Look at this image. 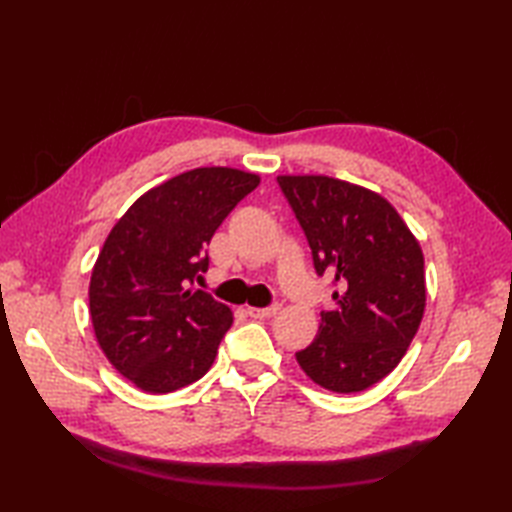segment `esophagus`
Instances as JSON below:
<instances>
[{"mask_svg": "<svg viewBox=\"0 0 512 512\" xmlns=\"http://www.w3.org/2000/svg\"><path fill=\"white\" fill-rule=\"evenodd\" d=\"M279 312V306H268V308H246V314L253 319H270Z\"/></svg>", "mask_w": 512, "mask_h": 512, "instance_id": "obj_1", "label": "esophagus"}]
</instances>
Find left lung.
<instances>
[{
	"label": "left lung",
	"mask_w": 512,
	"mask_h": 512,
	"mask_svg": "<svg viewBox=\"0 0 512 512\" xmlns=\"http://www.w3.org/2000/svg\"><path fill=\"white\" fill-rule=\"evenodd\" d=\"M308 237L314 268L334 277V308L297 363L336 394L372 387L416 336L427 286L416 235L383 195L330 176H277Z\"/></svg>",
	"instance_id": "8db88e82"
}]
</instances>
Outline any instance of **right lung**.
<instances>
[{"mask_svg": "<svg viewBox=\"0 0 512 512\" xmlns=\"http://www.w3.org/2000/svg\"><path fill=\"white\" fill-rule=\"evenodd\" d=\"M257 184L231 167L184 171L140 195L107 235L90 279L92 328L107 361L147 394L211 369L233 312L191 286L217 226Z\"/></svg>", "mask_w": 512, "mask_h": 512, "instance_id": "add662e5", "label": "right lung"}]
</instances>
